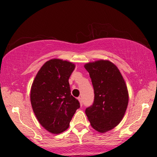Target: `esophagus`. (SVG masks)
<instances>
[{
  "mask_svg": "<svg viewBox=\"0 0 157 157\" xmlns=\"http://www.w3.org/2000/svg\"><path fill=\"white\" fill-rule=\"evenodd\" d=\"M78 100H79V101H80V105H82V98H81L80 97H78Z\"/></svg>",
  "mask_w": 157,
  "mask_h": 157,
  "instance_id": "34e87169",
  "label": "esophagus"
}]
</instances>
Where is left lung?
<instances>
[{"label":"left lung","mask_w":157,"mask_h":157,"mask_svg":"<svg viewBox=\"0 0 157 157\" xmlns=\"http://www.w3.org/2000/svg\"><path fill=\"white\" fill-rule=\"evenodd\" d=\"M92 82L94 99L86 108V116L95 130L104 133L121 122L125 114L128 93L125 80L114 64L98 60L84 66Z\"/></svg>","instance_id":"1"}]
</instances>
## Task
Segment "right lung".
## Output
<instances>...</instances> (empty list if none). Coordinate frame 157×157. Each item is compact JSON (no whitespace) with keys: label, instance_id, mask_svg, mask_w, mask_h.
<instances>
[{"label":"right lung","instance_id":"right-lung-1","mask_svg":"<svg viewBox=\"0 0 157 157\" xmlns=\"http://www.w3.org/2000/svg\"><path fill=\"white\" fill-rule=\"evenodd\" d=\"M75 67L72 63L52 59L40 68L32 83V109L40 125L52 134L66 131L80 106L68 82Z\"/></svg>","mask_w":157,"mask_h":157}]
</instances>
